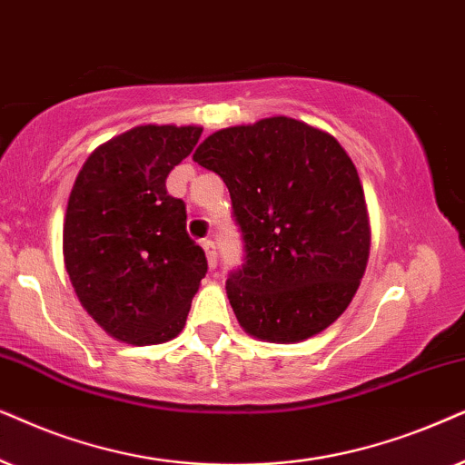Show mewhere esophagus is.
<instances>
[{
	"mask_svg": "<svg viewBox=\"0 0 465 465\" xmlns=\"http://www.w3.org/2000/svg\"><path fill=\"white\" fill-rule=\"evenodd\" d=\"M202 249H203V252H206L210 270H214L216 268V244L213 242V240H203Z\"/></svg>",
	"mask_w": 465,
	"mask_h": 465,
	"instance_id": "34e87169",
	"label": "esophagus"
}]
</instances>
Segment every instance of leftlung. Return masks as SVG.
<instances>
[{
  "instance_id": "left-lung-1",
  "label": "left lung",
  "mask_w": 465,
  "mask_h": 465,
  "mask_svg": "<svg viewBox=\"0 0 465 465\" xmlns=\"http://www.w3.org/2000/svg\"><path fill=\"white\" fill-rule=\"evenodd\" d=\"M193 161L223 178L246 263L227 297L249 336L295 344L327 330L366 274L370 214L349 153L323 129L268 116L219 129Z\"/></svg>"
}]
</instances>
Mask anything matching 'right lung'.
<instances>
[{"label": "right lung", "instance_id": "add662e5", "mask_svg": "<svg viewBox=\"0 0 465 465\" xmlns=\"http://www.w3.org/2000/svg\"><path fill=\"white\" fill-rule=\"evenodd\" d=\"M200 135V125L132 127L99 144L74 181L64 263L80 304L119 342L176 338L208 272L184 202L165 189Z\"/></svg>", "mask_w": 465, "mask_h": 465}]
</instances>
